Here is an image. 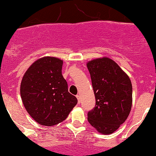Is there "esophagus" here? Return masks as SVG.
Returning a JSON list of instances; mask_svg holds the SVG:
<instances>
[{"mask_svg": "<svg viewBox=\"0 0 156 156\" xmlns=\"http://www.w3.org/2000/svg\"><path fill=\"white\" fill-rule=\"evenodd\" d=\"M76 97H77V99H78V104H80V102H81V96H80V95H77Z\"/></svg>", "mask_w": 156, "mask_h": 156, "instance_id": "obj_1", "label": "esophagus"}]
</instances>
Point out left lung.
Masks as SVG:
<instances>
[{"instance_id": "left-lung-1", "label": "left lung", "mask_w": 156, "mask_h": 156, "mask_svg": "<svg viewBox=\"0 0 156 156\" xmlns=\"http://www.w3.org/2000/svg\"><path fill=\"white\" fill-rule=\"evenodd\" d=\"M96 105L87 114L88 122L98 132L111 134L129 117L132 85L129 76L114 60L103 57L87 63Z\"/></svg>"}]
</instances>
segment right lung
I'll return each instance as SVG.
<instances>
[{"instance_id":"add662e5","label":"right lung","mask_w":156,"mask_h":156,"mask_svg":"<svg viewBox=\"0 0 156 156\" xmlns=\"http://www.w3.org/2000/svg\"><path fill=\"white\" fill-rule=\"evenodd\" d=\"M63 61L45 57L34 62L21 83V97L27 113L42 126H52L66 119L78 99L68 91L62 75Z\"/></svg>"}]
</instances>
